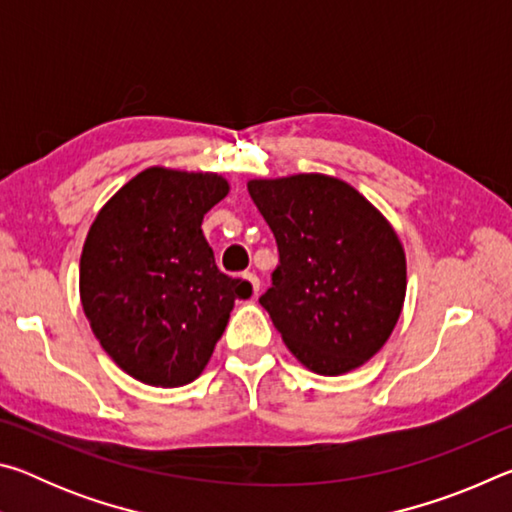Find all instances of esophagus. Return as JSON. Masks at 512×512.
I'll use <instances>...</instances> for the list:
<instances>
[{
	"instance_id": "obj_1",
	"label": "esophagus",
	"mask_w": 512,
	"mask_h": 512,
	"mask_svg": "<svg viewBox=\"0 0 512 512\" xmlns=\"http://www.w3.org/2000/svg\"><path fill=\"white\" fill-rule=\"evenodd\" d=\"M244 277H246V280L250 282V289H253V293L257 296V293H259V287H262V282H259V277H257L255 273H244Z\"/></svg>"
}]
</instances>
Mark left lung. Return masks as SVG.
<instances>
[{
    "mask_svg": "<svg viewBox=\"0 0 512 512\" xmlns=\"http://www.w3.org/2000/svg\"><path fill=\"white\" fill-rule=\"evenodd\" d=\"M280 264L259 302L302 366L343 375L388 341L406 293L404 248L357 189L323 173L250 180Z\"/></svg>",
    "mask_w": 512,
    "mask_h": 512,
    "instance_id": "1",
    "label": "left lung"
}]
</instances>
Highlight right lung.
<instances>
[{"label": "right lung", "mask_w": 512, "mask_h": 512, "mask_svg": "<svg viewBox=\"0 0 512 512\" xmlns=\"http://www.w3.org/2000/svg\"><path fill=\"white\" fill-rule=\"evenodd\" d=\"M228 183L151 167L103 205L81 255V302L101 348L149 386L189 384L250 282L219 271L201 230Z\"/></svg>", "instance_id": "right-lung-1"}]
</instances>
